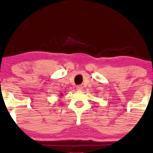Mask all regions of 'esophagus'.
<instances>
[{"mask_svg": "<svg viewBox=\"0 0 153 153\" xmlns=\"http://www.w3.org/2000/svg\"><path fill=\"white\" fill-rule=\"evenodd\" d=\"M82 89H83L82 85H77V86H76V90H77V91H82Z\"/></svg>", "mask_w": 153, "mask_h": 153, "instance_id": "esophagus-1", "label": "esophagus"}]
</instances>
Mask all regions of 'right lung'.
Instances as JSON below:
<instances>
[{
    "mask_svg": "<svg viewBox=\"0 0 153 153\" xmlns=\"http://www.w3.org/2000/svg\"><path fill=\"white\" fill-rule=\"evenodd\" d=\"M60 95H62V93H60Z\"/></svg>",
    "mask_w": 153,
    "mask_h": 153,
    "instance_id": "1",
    "label": "right lung"
}]
</instances>
